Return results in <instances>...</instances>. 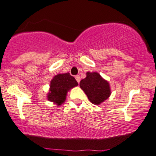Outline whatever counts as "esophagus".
<instances>
[{
	"label": "esophagus",
	"mask_w": 156,
	"mask_h": 156,
	"mask_svg": "<svg viewBox=\"0 0 156 156\" xmlns=\"http://www.w3.org/2000/svg\"><path fill=\"white\" fill-rule=\"evenodd\" d=\"M75 79H76V80L77 81L78 83H80V76H79V75H76V76H75Z\"/></svg>",
	"instance_id": "obj_1"
}]
</instances>
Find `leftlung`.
<instances>
[{
  "mask_svg": "<svg viewBox=\"0 0 156 156\" xmlns=\"http://www.w3.org/2000/svg\"><path fill=\"white\" fill-rule=\"evenodd\" d=\"M86 77L80 81V86L94 105H99L111 95L109 83L97 72H87Z\"/></svg>",
  "mask_w": 156,
  "mask_h": 156,
  "instance_id": "obj_1",
  "label": "left lung"
}]
</instances>
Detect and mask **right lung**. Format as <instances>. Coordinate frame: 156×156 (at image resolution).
<instances>
[{
  "instance_id": "right-lung-1",
  "label": "right lung",
  "mask_w": 156,
  "mask_h": 156,
  "mask_svg": "<svg viewBox=\"0 0 156 156\" xmlns=\"http://www.w3.org/2000/svg\"><path fill=\"white\" fill-rule=\"evenodd\" d=\"M77 85L76 80L69 73L56 75L51 81L50 92L47 97L48 99L55 102L57 105H60L66 100V94L69 90Z\"/></svg>"
}]
</instances>
